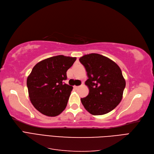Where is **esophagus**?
<instances>
[{
    "mask_svg": "<svg viewBox=\"0 0 154 154\" xmlns=\"http://www.w3.org/2000/svg\"><path fill=\"white\" fill-rule=\"evenodd\" d=\"M80 87V86H76V85H74V88H75V89H77V88H78V87Z\"/></svg>",
    "mask_w": 154,
    "mask_h": 154,
    "instance_id": "1",
    "label": "esophagus"
}]
</instances>
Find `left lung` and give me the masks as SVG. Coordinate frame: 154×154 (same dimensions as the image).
Wrapping results in <instances>:
<instances>
[{
  "label": "left lung",
  "mask_w": 154,
  "mask_h": 154,
  "mask_svg": "<svg viewBox=\"0 0 154 154\" xmlns=\"http://www.w3.org/2000/svg\"><path fill=\"white\" fill-rule=\"evenodd\" d=\"M80 62L85 67L88 94L81 98L85 109L92 115H103L117 106L123 97L126 82L122 70L112 60L91 53L83 56Z\"/></svg>",
  "instance_id": "left-lung-1"
}]
</instances>
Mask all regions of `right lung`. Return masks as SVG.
Masks as SVG:
<instances>
[{"mask_svg":"<svg viewBox=\"0 0 154 154\" xmlns=\"http://www.w3.org/2000/svg\"><path fill=\"white\" fill-rule=\"evenodd\" d=\"M76 57L58 55L36 63L27 79L30 101L44 115L54 117L66 108L72 90L63 81Z\"/></svg>","mask_w":154,"mask_h":154,"instance_id":"1","label":"right lung"}]
</instances>
